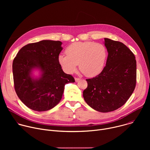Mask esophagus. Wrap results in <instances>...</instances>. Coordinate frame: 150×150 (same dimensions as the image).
Instances as JSON below:
<instances>
[{"instance_id":"esophagus-1","label":"esophagus","mask_w":150,"mask_h":150,"mask_svg":"<svg viewBox=\"0 0 150 150\" xmlns=\"http://www.w3.org/2000/svg\"><path fill=\"white\" fill-rule=\"evenodd\" d=\"M80 79H81L80 78H75V81L76 82H78L79 81H80Z\"/></svg>"}]
</instances>
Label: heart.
Masks as SVG:
<instances>
[{
	"instance_id": "heart-1",
	"label": "heart",
	"mask_w": 150,
	"mask_h": 150,
	"mask_svg": "<svg viewBox=\"0 0 150 150\" xmlns=\"http://www.w3.org/2000/svg\"><path fill=\"white\" fill-rule=\"evenodd\" d=\"M67 54H60L58 62L62 69L73 74L79 66L87 77H94L103 71L106 61L107 50L101 43L92 41L75 42L66 49Z\"/></svg>"
}]
</instances>
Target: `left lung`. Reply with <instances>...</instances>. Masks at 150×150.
Returning <instances> with one entry per match:
<instances>
[{
	"mask_svg": "<svg viewBox=\"0 0 150 150\" xmlns=\"http://www.w3.org/2000/svg\"><path fill=\"white\" fill-rule=\"evenodd\" d=\"M108 52L106 65L96 77L87 79L83 98L91 108L107 113L117 110L133 93L137 79V62L134 53L123 43L104 38Z\"/></svg>",
	"mask_w": 150,
	"mask_h": 150,
	"instance_id": "8db88e82",
	"label": "left lung"
}]
</instances>
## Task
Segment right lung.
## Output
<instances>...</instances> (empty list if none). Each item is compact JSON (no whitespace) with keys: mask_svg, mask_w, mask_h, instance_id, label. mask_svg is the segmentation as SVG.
<instances>
[{"mask_svg":"<svg viewBox=\"0 0 150 150\" xmlns=\"http://www.w3.org/2000/svg\"><path fill=\"white\" fill-rule=\"evenodd\" d=\"M60 41L42 40L21 48L13 61L12 71L16 93L28 108L47 111L61 100L67 83L74 82L64 72L58 62L63 49ZM35 70L39 75L35 76Z\"/></svg>","mask_w":150,"mask_h":150,"instance_id":"add662e5","label":"right lung"}]
</instances>
